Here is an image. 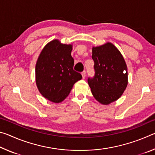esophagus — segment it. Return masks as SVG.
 <instances>
[{"label":"esophagus","instance_id":"1","mask_svg":"<svg viewBox=\"0 0 155 155\" xmlns=\"http://www.w3.org/2000/svg\"><path fill=\"white\" fill-rule=\"evenodd\" d=\"M81 74H82V77H83V79H85V77H86V72H85V71L82 72V73H81Z\"/></svg>","mask_w":155,"mask_h":155}]
</instances>
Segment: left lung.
Masks as SVG:
<instances>
[{
  "instance_id": "obj_1",
  "label": "left lung",
  "mask_w": 155,
  "mask_h": 155,
  "mask_svg": "<svg viewBox=\"0 0 155 155\" xmlns=\"http://www.w3.org/2000/svg\"><path fill=\"white\" fill-rule=\"evenodd\" d=\"M95 76L87 82L94 98L109 104L119 99L128 85L127 65L120 51L111 42L93 47Z\"/></svg>"
}]
</instances>
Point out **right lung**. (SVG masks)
<instances>
[{"label": "right lung", "instance_id": "right-lung-1", "mask_svg": "<svg viewBox=\"0 0 155 155\" xmlns=\"http://www.w3.org/2000/svg\"><path fill=\"white\" fill-rule=\"evenodd\" d=\"M72 44L53 40L44 47L35 65V82L40 94L49 101L59 103L69 95L82 76L73 70Z\"/></svg>", "mask_w": 155, "mask_h": 155}]
</instances>
